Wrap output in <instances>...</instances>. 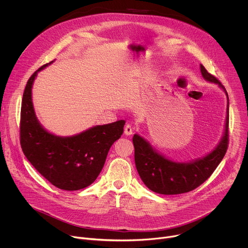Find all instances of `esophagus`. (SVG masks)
Masks as SVG:
<instances>
[{"label": "esophagus", "mask_w": 248, "mask_h": 248, "mask_svg": "<svg viewBox=\"0 0 248 248\" xmlns=\"http://www.w3.org/2000/svg\"><path fill=\"white\" fill-rule=\"evenodd\" d=\"M132 132H133V127L131 126V124H125V126H124V134L125 135H131Z\"/></svg>", "instance_id": "obj_1"}]
</instances>
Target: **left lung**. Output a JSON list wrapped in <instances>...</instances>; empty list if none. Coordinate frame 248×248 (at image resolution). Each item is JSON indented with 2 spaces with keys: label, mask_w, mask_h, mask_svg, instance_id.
Here are the masks:
<instances>
[{
  "label": "left lung",
  "mask_w": 248,
  "mask_h": 248,
  "mask_svg": "<svg viewBox=\"0 0 248 248\" xmlns=\"http://www.w3.org/2000/svg\"><path fill=\"white\" fill-rule=\"evenodd\" d=\"M200 69L206 80L225 89L220 80L208 73L202 64ZM227 113L225 135L217 148L206 157L187 164L174 163L164 158L142 137L134 134L132 142L135 166L144 185L156 193L172 195L191 191L206 182L223 160L229 147V97Z\"/></svg>",
  "instance_id": "8db88e82"
}]
</instances>
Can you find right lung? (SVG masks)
Segmentation results:
<instances>
[{"label": "right lung", "instance_id": "add662e5", "mask_svg": "<svg viewBox=\"0 0 248 248\" xmlns=\"http://www.w3.org/2000/svg\"><path fill=\"white\" fill-rule=\"evenodd\" d=\"M47 65L39 67L29 78L23 92L20 146L31 165L53 186L63 190H78L97 179L111 146L122 136L125 122L97 125L72 137L47 132L35 116L31 99L33 80Z\"/></svg>", "mask_w": 248, "mask_h": 248}]
</instances>
